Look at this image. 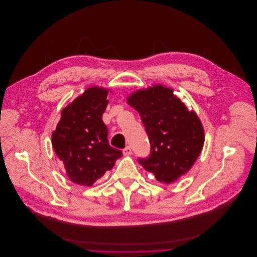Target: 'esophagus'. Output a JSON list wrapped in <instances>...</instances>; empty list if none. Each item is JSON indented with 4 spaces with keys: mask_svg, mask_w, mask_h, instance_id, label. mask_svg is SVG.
Instances as JSON below:
<instances>
[{
    "mask_svg": "<svg viewBox=\"0 0 257 257\" xmlns=\"http://www.w3.org/2000/svg\"><path fill=\"white\" fill-rule=\"evenodd\" d=\"M122 153H123L124 156H130V155H132V149H131V147H125V148L123 149Z\"/></svg>",
    "mask_w": 257,
    "mask_h": 257,
    "instance_id": "obj_1",
    "label": "esophagus"
}]
</instances>
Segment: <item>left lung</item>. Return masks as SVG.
<instances>
[{"label":"left lung","mask_w":257,"mask_h":257,"mask_svg":"<svg viewBox=\"0 0 257 257\" xmlns=\"http://www.w3.org/2000/svg\"><path fill=\"white\" fill-rule=\"evenodd\" d=\"M126 100L139 112L151 143L150 156L139 159V163L166 184L185 175L204 143L197 114L187 109L172 88L161 84L137 90Z\"/></svg>","instance_id":"8db88e82"}]
</instances>
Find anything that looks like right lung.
I'll return each instance as SVG.
<instances>
[{"mask_svg":"<svg viewBox=\"0 0 257 257\" xmlns=\"http://www.w3.org/2000/svg\"><path fill=\"white\" fill-rule=\"evenodd\" d=\"M108 89L88 88L62 110L51 135V144L65 171L76 184L91 186L111 170L121 151L109 146L107 127L102 120Z\"/></svg>","mask_w":257,"mask_h":257,"instance_id":"1","label":"right lung"}]
</instances>
